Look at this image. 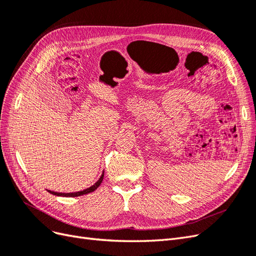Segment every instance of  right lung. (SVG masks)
<instances>
[{
  "label": "right lung",
  "mask_w": 256,
  "mask_h": 256,
  "mask_svg": "<svg viewBox=\"0 0 256 256\" xmlns=\"http://www.w3.org/2000/svg\"><path fill=\"white\" fill-rule=\"evenodd\" d=\"M104 173H102V175L100 176V178L99 180L92 186V187H90V188H88V189H85V190H83V191H79V192H72V193H60V192H54V191H50V190H48L51 194H54V196H66V198H74V196H83V194H88V193H90V192H92V191H95L99 186H100V184L102 182V180H104Z\"/></svg>",
  "instance_id": "obj_1"
}]
</instances>
